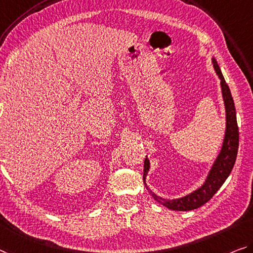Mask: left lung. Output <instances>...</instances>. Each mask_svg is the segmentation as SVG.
Returning <instances> with one entry per match:
<instances>
[{
  "label": "left lung",
  "instance_id": "1",
  "mask_svg": "<svg viewBox=\"0 0 253 253\" xmlns=\"http://www.w3.org/2000/svg\"><path fill=\"white\" fill-rule=\"evenodd\" d=\"M212 64L213 68L216 70L217 76H218L220 79L221 92H223L225 108H226V133H225L223 147H221V150L218 157L216 159L215 164H213L211 172H209L207 180H206L201 188L196 190L194 192L190 193L185 197H182L180 199L165 200L150 191L151 196H153L158 203L163 204L165 207L172 209V211H193V209L201 207V206L205 205L207 201L211 200L213 197V194L218 191V189L223 185L225 180H226L228 175L231 174L233 166H234L236 161V155H238L239 149V126L238 121H236L234 100H233L230 88H228V84H226V81H225L223 73H221L215 59H212ZM148 169L149 161L146 158L145 166H143V181H145L147 173H148Z\"/></svg>",
  "mask_w": 253,
  "mask_h": 253
}]
</instances>
